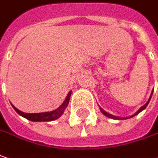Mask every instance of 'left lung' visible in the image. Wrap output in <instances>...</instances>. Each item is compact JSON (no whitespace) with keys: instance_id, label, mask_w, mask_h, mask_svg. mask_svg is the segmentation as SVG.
Returning <instances> with one entry per match:
<instances>
[{"instance_id":"1","label":"left lung","mask_w":158,"mask_h":158,"mask_svg":"<svg viewBox=\"0 0 158 158\" xmlns=\"http://www.w3.org/2000/svg\"><path fill=\"white\" fill-rule=\"evenodd\" d=\"M151 97H152V94H151ZM151 97H150V98H149V100H148V101L147 102V104H145L143 106L141 107V108H140V109H139V111H138V112H137V113L135 114L134 115L130 116L129 118H131V117H133V116L137 115V114H139V113H140V112H141L142 110H144V109H145V108L147 107V106L148 105V103H149V101H150V99H151ZM100 110H101V112H102V113H103V114H104L105 115L107 116V117H109V118H112V119H116V120H121V119H122V118H119V117H116V116H114V115H112V114H108V113H106V111H104V110H103V109H102L101 107H100ZM125 119H128V118H125ZM122 120H123V119H122Z\"/></svg>"}]
</instances>
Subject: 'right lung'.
Returning <instances> with one entry per match:
<instances>
[{
    "label": "right lung",
    "mask_w": 158,
    "mask_h": 158,
    "mask_svg": "<svg viewBox=\"0 0 158 158\" xmlns=\"http://www.w3.org/2000/svg\"><path fill=\"white\" fill-rule=\"evenodd\" d=\"M70 95H71V91L69 92L67 98L65 99V101L63 102V104L60 106L59 108H57L56 110L54 111H52V112H47V113H38V114H26V113H23L21 111H19V109H17L16 107L13 106L14 110L19 114V115L23 116L26 119L29 120V121H32V122H50V121H53V120H56L60 117L65 108L67 107L69 102H70Z\"/></svg>",
    "instance_id": "1"
}]
</instances>
